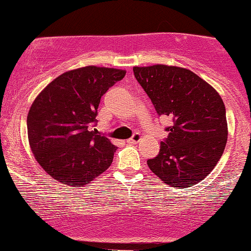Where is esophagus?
I'll return each mask as SVG.
<instances>
[{
    "label": "esophagus",
    "mask_w": 251,
    "mask_h": 251,
    "mask_svg": "<svg viewBox=\"0 0 251 251\" xmlns=\"http://www.w3.org/2000/svg\"><path fill=\"white\" fill-rule=\"evenodd\" d=\"M140 140H141V134L140 132H135V134L132 135L130 138H128V140H126V143H130V144L137 143Z\"/></svg>",
    "instance_id": "1"
}]
</instances>
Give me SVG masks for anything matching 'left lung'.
<instances>
[{
    "mask_svg": "<svg viewBox=\"0 0 251 251\" xmlns=\"http://www.w3.org/2000/svg\"><path fill=\"white\" fill-rule=\"evenodd\" d=\"M132 70L158 115L172 120L159 153L148 160L150 170L172 187H191L203 180L227 143L226 108L219 93L182 67L152 65Z\"/></svg>",
    "mask_w": 251,
    "mask_h": 251,
    "instance_id": "obj_1",
    "label": "left lung"
}]
</instances>
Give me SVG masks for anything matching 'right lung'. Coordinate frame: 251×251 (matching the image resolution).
<instances>
[{"label": "right lung", "mask_w": 251, "mask_h": 251, "mask_svg": "<svg viewBox=\"0 0 251 251\" xmlns=\"http://www.w3.org/2000/svg\"><path fill=\"white\" fill-rule=\"evenodd\" d=\"M126 71L86 66L67 71L39 93L27 114L33 156L55 181L82 187L109 168L117 148L94 129L101 97Z\"/></svg>", "instance_id": "add662e5"}]
</instances>
